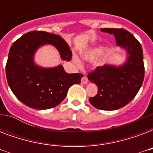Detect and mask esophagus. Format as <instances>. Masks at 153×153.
<instances>
[{
	"label": "esophagus",
	"mask_w": 153,
	"mask_h": 153,
	"mask_svg": "<svg viewBox=\"0 0 153 153\" xmlns=\"http://www.w3.org/2000/svg\"><path fill=\"white\" fill-rule=\"evenodd\" d=\"M82 82L83 84H86L88 82V79H87V77L86 75H83L82 78Z\"/></svg>",
	"instance_id": "esophagus-1"
}]
</instances>
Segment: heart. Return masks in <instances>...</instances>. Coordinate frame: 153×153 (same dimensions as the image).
Masks as SVG:
<instances>
[{"label":"heart","mask_w":153,"mask_h":153,"mask_svg":"<svg viewBox=\"0 0 153 153\" xmlns=\"http://www.w3.org/2000/svg\"><path fill=\"white\" fill-rule=\"evenodd\" d=\"M101 52H102V50H101V49H94L93 51H91L89 53H87L86 55V59H94V58L97 57L98 55H100ZM73 59H74V61L76 62L77 64H79V63H80V60H79V58L76 57V56H74V57H73Z\"/></svg>","instance_id":"b5f03b06"}]
</instances>
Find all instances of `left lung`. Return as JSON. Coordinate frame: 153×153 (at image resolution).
<instances>
[{
  "label": "left lung",
  "mask_w": 153,
  "mask_h": 153,
  "mask_svg": "<svg viewBox=\"0 0 153 153\" xmlns=\"http://www.w3.org/2000/svg\"><path fill=\"white\" fill-rule=\"evenodd\" d=\"M114 34L116 44L128 51V60L119 67L109 65L97 67L88 73V79L98 86V93L89 98L94 107L115 110L129 103L137 95L145 78L143 51L140 42L124 28H101Z\"/></svg>",
  "instance_id": "8db88e82"
}]
</instances>
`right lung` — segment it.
Instances as JSON below:
<instances>
[{"label":"right lung","mask_w":153,"mask_h":153,"mask_svg":"<svg viewBox=\"0 0 153 153\" xmlns=\"http://www.w3.org/2000/svg\"><path fill=\"white\" fill-rule=\"evenodd\" d=\"M52 44L63 60H71L68 44L58 35L44 31H32L23 35L11 47L6 63V78L14 95L27 106L36 109H51L61 103L68 89L81 82L83 74H67L62 66L41 68L33 62L36 49Z\"/></svg>","instance_id":"1"}]
</instances>
